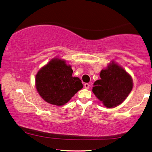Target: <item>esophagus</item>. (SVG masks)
Instances as JSON below:
<instances>
[{
  "mask_svg": "<svg viewBox=\"0 0 152 152\" xmlns=\"http://www.w3.org/2000/svg\"><path fill=\"white\" fill-rule=\"evenodd\" d=\"M89 87H90V85H89L88 83H85L84 84V87L85 89H89Z\"/></svg>",
  "mask_w": 152,
  "mask_h": 152,
  "instance_id": "1",
  "label": "esophagus"
}]
</instances>
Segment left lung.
<instances>
[{
    "label": "left lung",
    "mask_w": 152,
    "mask_h": 152,
    "mask_svg": "<svg viewBox=\"0 0 152 152\" xmlns=\"http://www.w3.org/2000/svg\"><path fill=\"white\" fill-rule=\"evenodd\" d=\"M100 79L94 83L93 93L107 108L118 106L133 88V80L123 67L112 61L100 73Z\"/></svg>",
    "instance_id": "1"
}]
</instances>
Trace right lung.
<instances>
[{
    "mask_svg": "<svg viewBox=\"0 0 152 152\" xmlns=\"http://www.w3.org/2000/svg\"><path fill=\"white\" fill-rule=\"evenodd\" d=\"M72 73L71 65L55 57L36 74V90L48 103L64 105L83 87L80 78L72 76Z\"/></svg>",
    "mask_w": 152,
    "mask_h": 152,
    "instance_id": "add662e5",
    "label": "right lung"
}]
</instances>
